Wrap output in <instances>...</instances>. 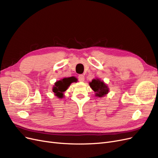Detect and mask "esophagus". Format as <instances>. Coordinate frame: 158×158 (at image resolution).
I'll use <instances>...</instances> for the list:
<instances>
[{"label":"esophagus","instance_id":"esophagus-1","mask_svg":"<svg viewBox=\"0 0 158 158\" xmlns=\"http://www.w3.org/2000/svg\"><path fill=\"white\" fill-rule=\"evenodd\" d=\"M78 79H79V81L81 82H83L85 81V77L83 75H79V77H78Z\"/></svg>","mask_w":158,"mask_h":158}]
</instances>
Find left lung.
<instances>
[{
  "label": "left lung",
  "mask_w": 158,
  "mask_h": 158,
  "mask_svg": "<svg viewBox=\"0 0 158 158\" xmlns=\"http://www.w3.org/2000/svg\"><path fill=\"white\" fill-rule=\"evenodd\" d=\"M89 86L95 93V96L97 97H105L109 92V88L107 85L99 78H95L89 82Z\"/></svg>",
  "instance_id": "obj_1"
}]
</instances>
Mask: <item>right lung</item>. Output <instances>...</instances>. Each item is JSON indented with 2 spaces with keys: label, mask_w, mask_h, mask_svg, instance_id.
Wrapping results in <instances>:
<instances>
[{
  "label": "right lung",
  "mask_w": 158,
  "mask_h": 158,
  "mask_svg": "<svg viewBox=\"0 0 158 158\" xmlns=\"http://www.w3.org/2000/svg\"><path fill=\"white\" fill-rule=\"evenodd\" d=\"M73 82H76V79L74 77L61 79L54 83L52 91L57 98H63L64 97V92L68 89L70 85Z\"/></svg>",
  "instance_id": "right-lung-1"
}]
</instances>
